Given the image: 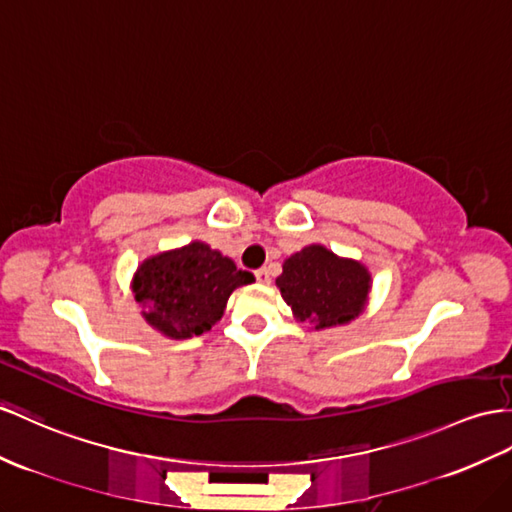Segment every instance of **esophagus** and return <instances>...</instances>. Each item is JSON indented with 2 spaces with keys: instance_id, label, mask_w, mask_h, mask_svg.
Returning <instances> with one entry per match:
<instances>
[{
  "instance_id": "obj_1",
  "label": "esophagus",
  "mask_w": 512,
  "mask_h": 512,
  "mask_svg": "<svg viewBox=\"0 0 512 512\" xmlns=\"http://www.w3.org/2000/svg\"><path fill=\"white\" fill-rule=\"evenodd\" d=\"M255 279H257L259 283H270V270H268V268L255 270Z\"/></svg>"
}]
</instances>
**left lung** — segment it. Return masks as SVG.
<instances>
[{
	"instance_id": "1",
	"label": "left lung",
	"mask_w": 512,
	"mask_h": 512,
	"mask_svg": "<svg viewBox=\"0 0 512 512\" xmlns=\"http://www.w3.org/2000/svg\"><path fill=\"white\" fill-rule=\"evenodd\" d=\"M277 287L294 318L320 331L361 316L372 277L361 261L337 257L322 244H309L283 261Z\"/></svg>"
}]
</instances>
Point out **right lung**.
Listing matches in <instances>:
<instances>
[{"label":"right lung","instance_id":"obj_1","mask_svg":"<svg viewBox=\"0 0 512 512\" xmlns=\"http://www.w3.org/2000/svg\"><path fill=\"white\" fill-rule=\"evenodd\" d=\"M253 281L251 272L238 270L229 257L196 240L144 259L131 279V292L157 333L188 339L212 329L235 287Z\"/></svg>","mask_w":512,"mask_h":512}]
</instances>
